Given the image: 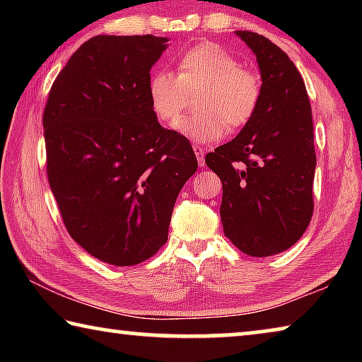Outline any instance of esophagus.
<instances>
[{
	"mask_svg": "<svg viewBox=\"0 0 362 362\" xmlns=\"http://www.w3.org/2000/svg\"><path fill=\"white\" fill-rule=\"evenodd\" d=\"M193 150H194V155H196V158H198V164H199L201 168H204V158H206V151H204V148H201V146L194 145V146H193Z\"/></svg>",
	"mask_w": 362,
	"mask_h": 362,
	"instance_id": "1",
	"label": "esophagus"
}]
</instances>
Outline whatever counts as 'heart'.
I'll return each mask as SVG.
<instances>
[{
    "instance_id": "1",
    "label": "heart",
    "mask_w": 362,
    "mask_h": 362,
    "mask_svg": "<svg viewBox=\"0 0 362 362\" xmlns=\"http://www.w3.org/2000/svg\"><path fill=\"white\" fill-rule=\"evenodd\" d=\"M196 107L201 113L182 118L174 129L196 144L222 139L226 124L233 129L254 118L262 99V83L254 71L216 42H198L177 56V75L158 69L148 78V100L158 119L179 118L187 90L201 88Z\"/></svg>"
}]
</instances>
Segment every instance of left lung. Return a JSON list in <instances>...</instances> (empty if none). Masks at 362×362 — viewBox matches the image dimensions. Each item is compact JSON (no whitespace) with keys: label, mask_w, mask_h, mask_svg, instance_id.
<instances>
[{"label":"left lung","mask_w":362,"mask_h":362,"mask_svg":"<svg viewBox=\"0 0 362 362\" xmlns=\"http://www.w3.org/2000/svg\"><path fill=\"white\" fill-rule=\"evenodd\" d=\"M235 33L257 57L262 99L206 164L222 180L225 236L244 254L269 257L293 246L313 216V118L302 75L283 49L254 32Z\"/></svg>","instance_id":"8db88e82"}]
</instances>
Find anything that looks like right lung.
Listing matches in <instances>:
<instances>
[{
	"label": "right lung",
	"instance_id": "add662e5",
	"mask_svg": "<svg viewBox=\"0 0 362 362\" xmlns=\"http://www.w3.org/2000/svg\"><path fill=\"white\" fill-rule=\"evenodd\" d=\"M161 36L99 35L73 54L42 115L47 179L70 236L95 259L131 267L168 241L174 204L198 169L192 144L148 100Z\"/></svg>",
	"mask_w": 362,
	"mask_h": 362
}]
</instances>
